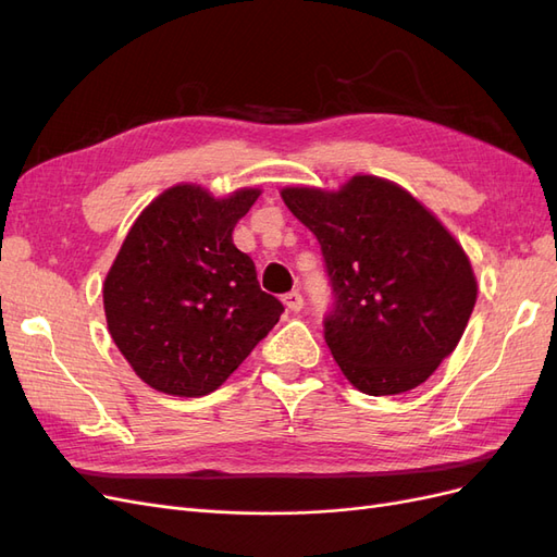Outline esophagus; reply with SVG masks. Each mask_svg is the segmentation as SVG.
<instances>
[{"label": "esophagus", "instance_id": "obj_1", "mask_svg": "<svg viewBox=\"0 0 557 557\" xmlns=\"http://www.w3.org/2000/svg\"><path fill=\"white\" fill-rule=\"evenodd\" d=\"M283 305L288 307V311H301L305 309V297H301L299 293H288V295H283Z\"/></svg>", "mask_w": 557, "mask_h": 557}]
</instances>
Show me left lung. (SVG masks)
<instances>
[{
    "instance_id": "8db88e82",
    "label": "left lung",
    "mask_w": 557,
    "mask_h": 557,
    "mask_svg": "<svg viewBox=\"0 0 557 557\" xmlns=\"http://www.w3.org/2000/svg\"><path fill=\"white\" fill-rule=\"evenodd\" d=\"M281 197L323 250L334 297L325 342L344 376L374 397L425 383L476 305L462 246L416 197L376 176Z\"/></svg>"
}]
</instances>
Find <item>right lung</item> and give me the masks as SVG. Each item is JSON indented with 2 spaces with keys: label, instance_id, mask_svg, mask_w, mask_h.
<instances>
[{
  "label": "right lung",
  "instance_id": "1",
  "mask_svg": "<svg viewBox=\"0 0 557 557\" xmlns=\"http://www.w3.org/2000/svg\"><path fill=\"white\" fill-rule=\"evenodd\" d=\"M258 195L215 199L199 185H174L127 232L104 281L107 325L158 393H213L278 323L283 305L260 290L256 262L232 244Z\"/></svg>",
  "mask_w": 557,
  "mask_h": 557
}]
</instances>
